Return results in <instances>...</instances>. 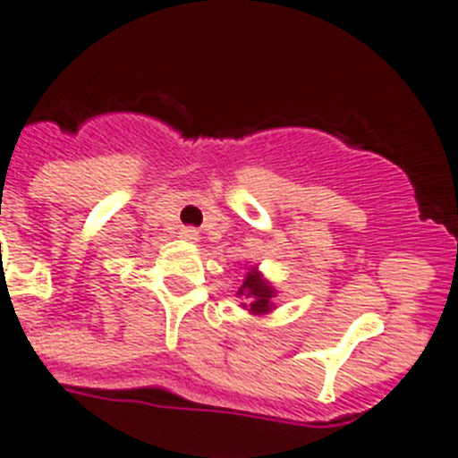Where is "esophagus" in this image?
<instances>
[{"label": "esophagus", "mask_w": 458, "mask_h": 458, "mask_svg": "<svg viewBox=\"0 0 458 458\" xmlns=\"http://www.w3.org/2000/svg\"><path fill=\"white\" fill-rule=\"evenodd\" d=\"M199 232L194 229V226H182L181 229V238H185V241H197Z\"/></svg>", "instance_id": "34e87169"}]
</instances>
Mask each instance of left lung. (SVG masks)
Wrapping results in <instances>:
<instances>
[{
	"label": "left lung",
	"mask_w": 458,
	"mask_h": 458,
	"mask_svg": "<svg viewBox=\"0 0 458 458\" xmlns=\"http://www.w3.org/2000/svg\"><path fill=\"white\" fill-rule=\"evenodd\" d=\"M238 294L250 301L248 306L252 312H267L271 310L273 287L257 273V268H250L243 280V287L238 289Z\"/></svg>",
	"instance_id": "8db88e82"
}]
</instances>
